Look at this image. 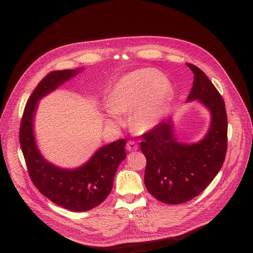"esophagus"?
Segmentation results:
<instances>
[{"label": "esophagus", "mask_w": 253, "mask_h": 253, "mask_svg": "<svg viewBox=\"0 0 253 253\" xmlns=\"http://www.w3.org/2000/svg\"><path fill=\"white\" fill-rule=\"evenodd\" d=\"M138 149V145L136 142L132 141V140H129L126 144V150L128 152H133V151H136Z\"/></svg>", "instance_id": "obj_1"}]
</instances>
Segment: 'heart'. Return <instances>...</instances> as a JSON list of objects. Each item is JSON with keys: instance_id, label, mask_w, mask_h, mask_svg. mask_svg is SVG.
I'll return each instance as SVG.
<instances>
[{"instance_id": "obj_1", "label": "heart", "mask_w": 253, "mask_h": 253, "mask_svg": "<svg viewBox=\"0 0 253 253\" xmlns=\"http://www.w3.org/2000/svg\"><path fill=\"white\" fill-rule=\"evenodd\" d=\"M168 96V89L160 75L152 70H139L123 77L115 86L109 100L115 114L134 109L132 125L141 131L154 128L160 118ZM110 124H116L109 120Z\"/></svg>"}]
</instances>
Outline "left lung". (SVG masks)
Here are the masks:
<instances>
[{"label":"left lung","instance_id":"left-lung-1","mask_svg":"<svg viewBox=\"0 0 253 253\" xmlns=\"http://www.w3.org/2000/svg\"><path fill=\"white\" fill-rule=\"evenodd\" d=\"M194 74L187 101L198 100L210 112L206 135L195 143L177 140L171 119L142 135L140 150L147 158L144 184L157 200L181 204L200 194L220 170L228 143L224 101L205 73L187 63Z\"/></svg>","mask_w":253,"mask_h":253}]
</instances>
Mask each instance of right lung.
<instances>
[{"instance_id": "add662e5", "label": "right lung", "mask_w": 253, "mask_h": 253, "mask_svg": "<svg viewBox=\"0 0 253 253\" xmlns=\"http://www.w3.org/2000/svg\"><path fill=\"white\" fill-rule=\"evenodd\" d=\"M82 69L54 71L38 84L24 108L19 141L33 183L50 201L65 209L83 212L98 206L112 191L118 166L126 158L125 139L98 149L90 160L75 169H64L48 162L40 153L34 134L38 101Z\"/></svg>"}]
</instances>
